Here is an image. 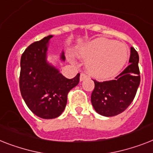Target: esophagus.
Listing matches in <instances>:
<instances>
[{
    "instance_id": "1",
    "label": "esophagus",
    "mask_w": 153,
    "mask_h": 153,
    "mask_svg": "<svg viewBox=\"0 0 153 153\" xmlns=\"http://www.w3.org/2000/svg\"><path fill=\"white\" fill-rule=\"evenodd\" d=\"M87 75L85 74H84V73H81L80 74V81H83L85 80V79H87Z\"/></svg>"
}]
</instances>
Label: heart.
Masks as SVG:
<instances>
[{"label":"heart","mask_w":153,"mask_h":153,"mask_svg":"<svg viewBox=\"0 0 153 153\" xmlns=\"http://www.w3.org/2000/svg\"><path fill=\"white\" fill-rule=\"evenodd\" d=\"M79 56L88 59L87 69L95 78L106 79L115 76L122 70L129 56V48L121 42L97 38L89 42Z\"/></svg>","instance_id":"b5f03b06"}]
</instances>
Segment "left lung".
<instances>
[{
    "label": "left lung",
    "instance_id": "left-lung-1",
    "mask_svg": "<svg viewBox=\"0 0 153 153\" xmlns=\"http://www.w3.org/2000/svg\"><path fill=\"white\" fill-rule=\"evenodd\" d=\"M139 56L134 48H130L129 64L115 79L105 82L94 80L91 102L100 115L111 117L124 111L132 103L141 82L138 67Z\"/></svg>",
    "mask_w": 153,
    "mask_h": 153
}]
</instances>
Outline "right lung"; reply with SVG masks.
I'll use <instances>...</instances> for the list:
<instances>
[{"label": "right lung", "mask_w": 153, "mask_h": 153, "mask_svg": "<svg viewBox=\"0 0 153 153\" xmlns=\"http://www.w3.org/2000/svg\"><path fill=\"white\" fill-rule=\"evenodd\" d=\"M53 35L35 42L26 48L20 60L19 89L30 110L42 119L61 115L67 105L68 94L79 82L80 74L71 79L63 75L46 62L48 42ZM61 59H65L64 53Z\"/></svg>", "instance_id": "obj_1"}]
</instances>
